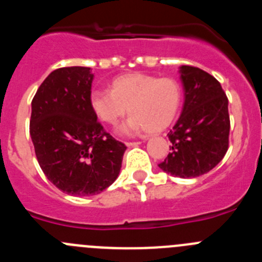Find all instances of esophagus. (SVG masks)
<instances>
[{
    "mask_svg": "<svg viewBox=\"0 0 262 262\" xmlns=\"http://www.w3.org/2000/svg\"><path fill=\"white\" fill-rule=\"evenodd\" d=\"M140 144V142H126L127 147H135V145Z\"/></svg>",
    "mask_w": 262,
    "mask_h": 262,
    "instance_id": "34e87169",
    "label": "esophagus"
}]
</instances>
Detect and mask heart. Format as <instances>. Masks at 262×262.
Here are the masks:
<instances>
[{
  "label": "heart",
  "mask_w": 262,
  "mask_h": 262,
  "mask_svg": "<svg viewBox=\"0 0 262 262\" xmlns=\"http://www.w3.org/2000/svg\"><path fill=\"white\" fill-rule=\"evenodd\" d=\"M181 86L174 78L129 73L111 82V89L93 90L90 106L106 124H115L128 111L129 118L117 128L120 135L161 133L170 126L181 105Z\"/></svg>",
  "instance_id": "1"
}]
</instances>
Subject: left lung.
<instances>
[{"instance_id": "left-lung-1", "label": "left lung", "mask_w": 262, "mask_h": 262, "mask_svg": "<svg viewBox=\"0 0 262 262\" xmlns=\"http://www.w3.org/2000/svg\"><path fill=\"white\" fill-rule=\"evenodd\" d=\"M178 72L184 107L168 134L172 152L159 168L176 177L194 178L214 169L228 149V99L207 72L190 66L180 67Z\"/></svg>"}]
</instances>
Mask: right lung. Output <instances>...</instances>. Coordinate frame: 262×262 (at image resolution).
<instances>
[{
    "label": "right lung",
    "instance_id": "add662e5",
    "mask_svg": "<svg viewBox=\"0 0 262 262\" xmlns=\"http://www.w3.org/2000/svg\"><path fill=\"white\" fill-rule=\"evenodd\" d=\"M94 75L88 67L51 72L31 102L30 136L46 177L62 193L89 196L119 176L124 151L90 106Z\"/></svg>",
    "mask_w": 262,
    "mask_h": 262
}]
</instances>
